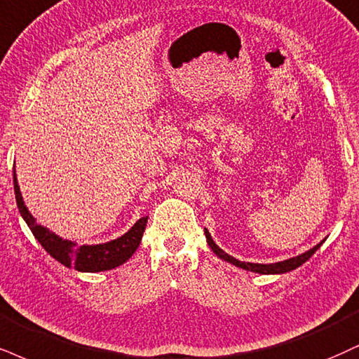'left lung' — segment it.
Returning <instances> with one entry per match:
<instances>
[{
    "label": "left lung",
    "instance_id": "obj_1",
    "mask_svg": "<svg viewBox=\"0 0 359 359\" xmlns=\"http://www.w3.org/2000/svg\"><path fill=\"white\" fill-rule=\"evenodd\" d=\"M205 233H206L208 245H210L211 250H213V253L218 255L221 259L228 261V263L234 264V266H240V268H243V269H248V271L261 273V274H280V273H287V271H291V269H296L298 266H302L304 261H308L309 258H311L313 255H315V251L318 250V248L321 246V243H323V241H321L320 245H316L315 248H311V250L306 251V253L296 256V258H291V259H286V261H280V263H273V264H258V263H245V261H240V259L233 258V256H229L228 253H224V251L221 250L219 246L215 245V241L211 240L210 233H208L206 229H205Z\"/></svg>",
    "mask_w": 359,
    "mask_h": 359
}]
</instances>
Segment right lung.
<instances>
[{
  "label": "right lung",
  "mask_w": 359,
  "mask_h": 359,
  "mask_svg": "<svg viewBox=\"0 0 359 359\" xmlns=\"http://www.w3.org/2000/svg\"><path fill=\"white\" fill-rule=\"evenodd\" d=\"M13 183H15L18 210H20L26 224H28L31 231H33L34 238L39 241V245H41L53 258L60 261L61 264H65V266H72L74 269H78V271L88 273L106 271V269H113L125 263V261L130 259L131 255L138 250L146 223H148V216L140 218L136 221L135 226H133L126 234H123L121 238H118V240L104 243V245L76 246L74 243L61 240L56 234L48 231L46 228L39 226L36 219H34L33 216L29 215V211L26 210L23 198H21L20 193V187H18L15 171H13Z\"/></svg>",
  "instance_id": "add662e5"
}]
</instances>
